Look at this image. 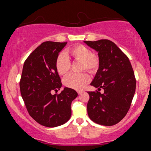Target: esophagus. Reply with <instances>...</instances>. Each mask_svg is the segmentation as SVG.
<instances>
[{"mask_svg": "<svg viewBox=\"0 0 151 151\" xmlns=\"http://www.w3.org/2000/svg\"><path fill=\"white\" fill-rule=\"evenodd\" d=\"M77 93H78V94H82V93H83V91H77Z\"/></svg>", "mask_w": 151, "mask_h": 151, "instance_id": "1", "label": "esophagus"}]
</instances>
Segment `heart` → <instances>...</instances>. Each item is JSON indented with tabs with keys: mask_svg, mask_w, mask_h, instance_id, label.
Segmentation results:
<instances>
[{
	"mask_svg": "<svg viewBox=\"0 0 151 151\" xmlns=\"http://www.w3.org/2000/svg\"><path fill=\"white\" fill-rule=\"evenodd\" d=\"M71 57L76 60L82 61V70H86L91 73H95L100 66V58L96 53H93L89 48L83 45L74 46L68 52ZM56 68L58 73L64 75L70 68V61L66 56L60 53L56 59ZM91 80L87 73H70L64 78V85L67 87L81 90L85 87Z\"/></svg>",
	"mask_w": 151,
	"mask_h": 151,
	"instance_id": "obj_1",
	"label": "heart"
}]
</instances>
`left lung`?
I'll return each instance as SVG.
<instances>
[{
    "label": "left lung",
    "instance_id": "obj_1",
    "mask_svg": "<svg viewBox=\"0 0 151 151\" xmlns=\"http://www.w3.org/2000/svg\"><path fill=\"white\" fill-rule=\"evenodd\" d=\"M98 52L100 66L91 85L104 93L88 92L89 118L104 126L118 123L129 111L136 89L134 71L127 56L107 39L84 41Z\"/></svg>",
    "mask_w": 151,
    "mask_h": 151
}]
</instances>
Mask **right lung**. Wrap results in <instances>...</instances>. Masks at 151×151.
<instances>
[{
    "mask_svg": "<svg viewBox=\"0 0 151 151\" xmlns=\"http://www.w3.org/2000/svg\"><path fill=\"white\" fill-rule=\"evenodd\" d=\"M67 42L46 41L25 60L20 81V93L30 116L47 127L65 124L71 116V103L78 94L65 87L60 94H52L62 86L56 68V59Z\"/></svg>",
    "mask_w": 151,
    "mask_h": 151,
    "instance_id": "right-lung-1",
    "label": "right lung"
}]
</instances>
